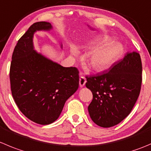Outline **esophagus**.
<instances>
[{
	"label": "esophagus",
	"mask_w": 151,
	"mask_h": 151,
	"mask_svg": "<svg viewBox=\"0 0 151 151\" xmlns=\"http://www.w3.org/2000/svg\"><path fill=\"white\" fill-rule=\"evenodd\" d=\"M79 83H80V87H81V88L83 87V86H85V84H86V77H83V76H80V82H79Z\"/></svg>",
	"instance_id": "1"
}]
</instances>
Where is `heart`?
Instances as JSON below:
<instances>
[{
	"mask_svg": "<svg viewBox=\"0 0 151 151\" xmlns=\"http://www.w3.org/2000/svg\"><path fill=\"white\" fill-rule=\"evenodd\" d=\"M77 50L74 49L73 53ZM123 52V49L117 43H110L94 49L89 55L88 65L93 71H99L112 65Z\"/></svg>",
	"mask_w": 151,
	"mask_h": 151,
	"instance_id": "b5f03b06",
	"label": "heart"
}]
</instances>
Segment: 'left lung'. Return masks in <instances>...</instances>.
Instances as JSON below:
<instances>
[{"instance_id": "1", "label": "left lung", "mask_w": 151, "mask_h": 151, "mask_svg": "<svg viewBox=\"0 0 151 151\" xmlns=\"http://www.w3.org/2000/svg\"><path fill=\"white\" fill-rule=\"evenodd\" d=\"M141 58L133 52L96 76L86 77L93 99L88 107L92 121L102 128L117 125L132 111L142 85Z\"/></svg>"}]
</instances>
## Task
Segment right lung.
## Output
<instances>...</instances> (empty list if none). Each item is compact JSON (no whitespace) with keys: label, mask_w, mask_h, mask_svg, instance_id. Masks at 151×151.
Wrapping results in <instances>:
<instances>
[{"label":"right lung","mask_w":151,"mask_h":151,"mask_svg":"<svg viewBox=\"0 0 151 151\" xmlns=\"http://www.w3.org/2000/svg\"><path fill=\"white\" fill-rule=\"evenodd\" d=\"M51 29L49 22L32 24L17 41L10 65L11 91L16 105L28 119L40 125L56 121L67 99L79 87L77 68L62 66L34 49V34Z\"/></svg>","instance_id":"obj_1"}]
</instances>
